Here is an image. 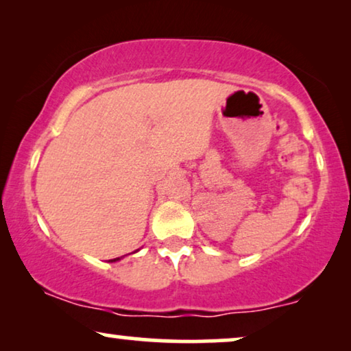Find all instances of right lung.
<instances>
[{"mask_svg": "<svg viewBox=\"0 0 351 351\" xmlns=\"http://www.w3.org/2000/svg\"><path fill=\"white\" fill-rule=\"evenodd\" d=\"M117 261H119V258H113V261H112V262H117Z\"/></svg>", "mask_w": 351, "mask_h": 351, "instance_id": "add662e5", "label": "right lung"}]
</instances>
